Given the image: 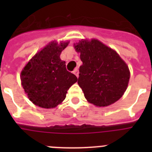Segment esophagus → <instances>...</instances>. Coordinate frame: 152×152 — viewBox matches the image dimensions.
Segmentation results:
<instances>
[{
    "label": "esophagus",
    "mask_w": 152,
    "mask_h": 152,
    "mask_svg": "<svg viewBox=\"0 0 152 152\" xmlns=\"http://www.w3.org/2000/svg\"><path fill=\"white\" fill-rule=\"evenodd\" d=\"M73 73L75 74V75H76V76H77V77H78V74H79V72H78V69H77V68H75V70H74V72H73Z\"/></svg>",
    "instance_id": "obj_1"
}]
</instances>
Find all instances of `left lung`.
<instances>
[{"instance_id": "8db88e82", "label": "left lung", "mask_w": 152, "mask_h": 152, "mask_svg": "<svg viewBox=\"0 0 152 152\" xmlns=\"http://www.w3.org/2000/svg\"><path fill=\"white\" fill-rule=\"evenodd\" d=\"M75 48L83 62L77 84L88 101L107 107L120 99L127 88L130 73L119 55L96 39L82 40Z\"/></svg>"}]
</instances>
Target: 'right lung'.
Here are the masks:
<instances>
[{"instance_id": "right-lung-1", "label": "right lung", "mask_w": 152, "mask_h": 152, "mask_svg": "<svg viewBox=\"0 0 152 152\" xmlns=\"http://www.w3.org/2000/svg\"><path fill=\"white\" fill-rule=\"evenodd\" d=\"M68 45L52 42L39 52L21 72V84L29 100L42 108H54L66 97L77 78L68 72L60 55Z\"/></svg>"}]
</instances>
